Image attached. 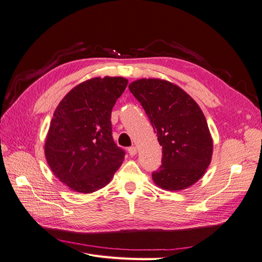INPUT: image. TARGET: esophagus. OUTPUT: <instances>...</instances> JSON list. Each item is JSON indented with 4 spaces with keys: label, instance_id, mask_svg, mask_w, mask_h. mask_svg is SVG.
<instances>
[{
    "label": "esophagus",
    "instance_id": "34e87169",
    "mask_svg": "<svg viewBox=\"0 0 262 262\" xmlns=\"http://www.w3.org/2000/svg\"><path fill=\"white\" fill-rule=\"evenodd\" d=\"M128 152H129V154H130L131 156H134V155L137 154V147H136V146L129 147V148H128Z\"/></svg>",
    "mask_w": 262,
    "mask_h": 262
}]
</instances>
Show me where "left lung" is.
<instances>
[{
	"label": "left lung",
	"mask_w": 262,
	"mask_h": 262,
	"mask_svg": "<svg viewBox=\"0 0 262 262\" xmlns=\"http://www.w3.org/2000/svg\"><path fill=\"white\" fill-rule=\"evenodd\" d=\"M143 107L163 148L162 165L152 172L155 184L169 191L199 180L210 165L213 142L196 102L169 82L143 78L129 85Z\"/></svg>",
	"instance_id": "left-lung-1"
}]
</instances>
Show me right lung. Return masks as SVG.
Masks as SVG:
<instances>
[{
	"label": "right lung",
	"mask_w": 262,
	"mask_h": 262,
	"mask_svg": "<svg viewBox=\"0 0 262 262\" xmlns=\"http://www.w3.org/2000/svg\"><path fill=\"white\" fill-rule=\"evenodd\" d=\"M123 77H96L81 83L55 109L45 144L51 170L74 191L105 187L125 155L113 138L112 112L124 92Z\"/></svg>",
	"instance_id": "add662e5"
}]
</instances>
